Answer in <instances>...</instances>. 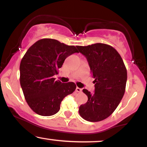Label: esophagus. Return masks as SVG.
I'll list each match as a JSON object with an SVG mask.
<instances>
[{
    "label": "esophagus",
    "instance_id": "34e87169",
    "mask_svg": "<svg viewBox=\"0 0 147 147\" xmlns=\"http://www.w3.org/2000/svg\"><path fill=\"white\" fill-rule=\"evenodd\" d=\"M82 89L80 88H79V87L76 88V91H77V92H82Z\"/></svg>",
    "mask_w": 147,
    "mask_h": 147
}]
</instances>
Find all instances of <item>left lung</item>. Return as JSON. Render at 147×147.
I'll return each mask as SVG.
<instances>
[{"label": "left lung", "mask_w": 147, "mask_h": 147, "mask_svg": "<svg viewBox=\"0 0 147 147\" xmlns=\"http://www.w3.org/2000/svg\"><path fill=\"white\" fill-rule=\"evenodd\" d=\"M77 48L86 57L95 84L94 93L83 90L88 102L79 106V113L88 122L104 120L117 109L124 95L126 66L120 55L109 45L98 43Z\"/></svg>", "instance_id": "8db88e82"}]
</instances>
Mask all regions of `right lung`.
I'll use <instances>...</instances> for the list:
<instances>
[{
  "label": "right lung",
  "instance_id": "add662e5",
  "mask_svg": "<svg viewBox=\"0 0 147 147\" xmlns=\"http://www.w3.org/2000/svg\"><path fill=\"white\" fill-rule=\"evenodd\" d=\"M75 52H79L74 45L42 38L25 54L20 64V84L25 100L36 114H56L64 97L75 90V83H61L53 77L59 73L65 59Z\"/></svg>",
  "mask_w": 147,
  "mask_h": 147
}]
</instances>
